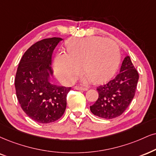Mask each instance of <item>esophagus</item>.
I'll list each match as a JSON object with an SVG mask.
<instances>
[{
  "mask_svg": "<svg viewBox=\"0 0 156 156\" xmlns=\"http://www.w3.org/2000/svg\"><path fill=\"white\" fill-rule=\"evenodd\" d=\"M74 89L79 90H84V91H86V90H88V87H81V86H75Z\"/></svg>",
  "mask_w": 156,
  "mask_h": 156,
  "instance_id": "1",
  "label": "esophagus"
}]
</instances>
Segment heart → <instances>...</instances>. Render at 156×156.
<instances>
[{"label": "heart", "instance_id": "b5f03b06", "mask_svg": "<svg viewBox=\"0 0 156 156\" xmlns=\"http://www.w3.org/2000/svg\"><path fill=\"white\" fill-rule=\"evenodd\" d=\"M68 53L59 51L55 55L54 69L60 80L71 83L81 69L83 82L107 81L116 72L120 61V51L113 40L101 37L72 39L66 43Z\"/></svg>", "mask_w": 156, "mask_h": 156}]
</instances>
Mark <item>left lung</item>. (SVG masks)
Instances as JSON below:
<instances>
[{
	"label": "left lung",
	"instance_id": "left-lung-1",
	"mask_svg": "<svg viewBox=\"0 0 156 156\" xmlns=\"http://www.w3.org/2000/svg\"><path fill=\"white\" fill-rule=\"evenodd\" d=\"M138 80L139 74L130 57H125L116 77L97 87L98 99L90 106L91 112L107 119L121 116L135 95Z\"/></svg>",
	"mask_w": 156,
	"mask_h": 156
}]
</instances>
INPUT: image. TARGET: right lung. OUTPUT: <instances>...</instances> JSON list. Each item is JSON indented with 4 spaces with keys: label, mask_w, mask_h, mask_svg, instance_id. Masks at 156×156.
Listing matches in <instances>:
<instances>
[{
    "label": "right lung",
    "mask_w": 156,
    "mask_h": 156,
    "mask_svg": "<svg viewBox=\"0 0 156 156\" xmlns=\"http://www.w3.org/2000/svg\"><path fill=\"white\" fill-rule=\"evenodd\" d=\"M61 40L60 37L46 38L33 44L23 55L15 77L21 107L29 117L42 124L54 122L63 116L71 90L49 81L53 74L52 54Z\"/></svg>",
    "instance_id": "right-lung-1"
}]
</instances>
